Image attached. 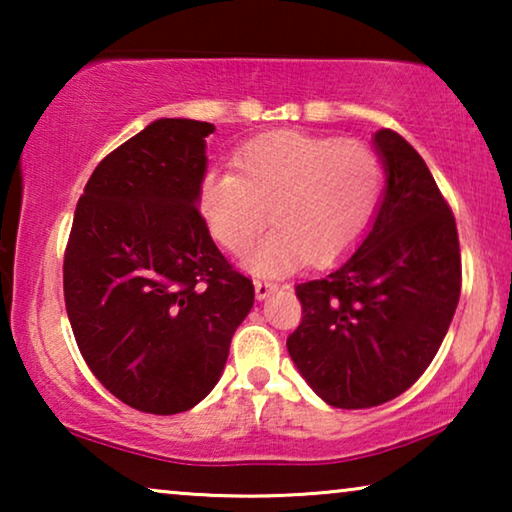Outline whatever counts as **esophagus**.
Listing matches in <instances>:
<instances>
[{"instance_id":"34e87169","label":"esophagus","mask_w":512,"mask_h":512,"mask_svg":"<svg viewBox=\"0 0 512 512\" xmlns=\"http://www.w3.org/2000/svg\"><path fill=\"white\" fill-rule=\"evenodd\" d=\"M254 289H256V298L263 300V298H268L272 291H277L279 286H277L275 282H272V279H256Z\"/></svg>"}]
</instances>
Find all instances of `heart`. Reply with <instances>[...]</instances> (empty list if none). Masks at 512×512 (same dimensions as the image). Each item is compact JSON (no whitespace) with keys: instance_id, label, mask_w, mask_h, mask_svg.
I'll list each match as a JSON object with an SVG mask.
<instances>
[{"instance_id":"heart-1","label":"heart","mask_w":512,"mask_h":512,"mask_svg":"<svg viewBox=\"0 0 512 512\" xmlns=\"http://www.w3.org/2000/svg\"><path fill=\"white\" fill-rule=\"evenodd\" d=\"M233 172H209L200 212L209 233L242 256L270 212L272 235L249 268L277 275L305 261L331 265L352 251L380 205L384 167L366 144L338 137L275 132L244 144Z\"/></svg>"}]
</instances>
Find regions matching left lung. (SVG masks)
I'll list each match as a JSON object with an SVG mask.
<instances>
[{
    "instance_id": "left-lung-1",
    "label": "left lung",
    "mask_w": 512,
    "mask_h": 512,
    "mask_svg": "<svg viewBox=\"0 0 512 512\" xmlns=\"http://www.w3.org/2000/svg\"><path fill=\"white\" fill-rule=\"evenodd\" d=\"M387 191L359 249L331 275L296 286L303 319L286 347L333 408H375L401 396L436 356L461 293L452 209L422 156L375 132Z\"/></svg>"
}]
</instances>
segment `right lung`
I'll return each instance as SVG.
<instances>
[{"label": "right lung", "instance_id": "obj_1", "mask_svg": "<svg viewBox=\"0 0 512 512\" xmlns=\"http://www.w3.org/2000/svg\"><path fill=\"white\" fill-rule=\"evenodd\" d=\"M212 132L160 118L102 158L65 249V305L83 361L118 401L151 415L191 410L214 389L254 305V284L198 209Z\"/></svg>", "mask_w": 512, "mask_h": 512}]
</instances>
